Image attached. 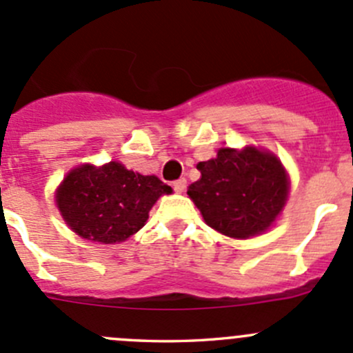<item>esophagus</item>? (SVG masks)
Instances as JSON below:
<instances>
[{
	"mask_svg": "<svg viewBox=\"0 0 353 353\" xmlns=\"http://www.w3.org/2000/svg\"><path fill=\"white\" fill-rule=\"evenodd\" d=\"M172 188L176 193H184V190H186V179H184V177H181V179L174 181Z\"/></svg>",
	"mask_w": 353,
	"mask_h": 353,
	"instance_id": "1",
	"label": "esophagus"
}]
</instances>
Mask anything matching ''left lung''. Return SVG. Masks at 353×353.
<instances>
[{
    "instance_id": "1",
    "label": "left lung",
    "mask_w": 353,
    "mask_h": 353,
    "mask_svg": "<svg viewBox=\"0 0 353 353\" xmlns=\"http://www.w3.org/2000/svg\"><path fill=\"white\" fill-rule=\"evenodd\" d=\"M196 167L201 179L188 194L205 222L225 236L248 239L265 232L285 205L287 174L275 155L222 148Z\"/></svg>"
}]
</instances>
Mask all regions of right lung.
<instances>
[{
    "label": "right lung",
    "instance_id": "right-lung-1",
    "mask_svg": "<svg viewBox=\"0 0 353 353\" xmlns=\"http://www.w3.org/2000/svg\"><path fill=\"white\" fill-rule=\"evenodd\" d=\"M170 186L155 176L128 170L123 163L81 165L63 181L56 194L63 219L83 239L121 243L145 225L148 212Z\"/></svg>",
    "mask_w": 353,
    "mask_h": 353
}]
</instances>
